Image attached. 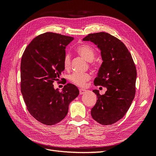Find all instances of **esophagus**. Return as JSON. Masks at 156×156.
Masks as SVG:
<instances>
[{"label":"esophagus","instance_id":"obj_1","mask_svg":"<svg viewBox=\"0 0 156 156\" xmlns=\"http://www.w3.org/2000/svg\"><path fill=\"white\" fill-rule=\"evenodd\" d=\"M86 91H87L86 90L83 89V88H80V89H79V94L81 95V94H83Z\"/></svg>","mask_w":156,"mask_h":156}]
</instances>
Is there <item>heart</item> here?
I'll list each match as a JSON object with an SVG mask.
<instances>
[{"label": "heart", "instance_id": "obj_1", "mask_svg": "<svg viewBox=\"0 0 156 156\" xmlns=\"http://www.w3.org/2000/svg\"><path fill=\"white\" fill-rule=\"evenodd\" d=\"M76 51L84 58H85L88 62H91L95 56V51L90 45L87 44H82L79 45ZM71 64V58L69 55L65 56L64 59V68L65 69H68ZM70 81L74 84L79 87H83L85 85L86 83L90 79V75L88 73H81L74 72L69 75V77Z\"/></svg>", "mask_w": 156, "mask_h": 156}]
</instances>
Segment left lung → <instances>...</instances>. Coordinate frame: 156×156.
<instances>
[{
	"instance_id": "left-lung-1",
	"label": "left lung",
	"mask_w": 156,
	"mask_h": 156,
	"mask_svg": "<svg viewBox=\"0 0 156 156\" xmlns=\"http://www.w3.org/2000/svg\"><path fill=\"white\" fill-rule=\"evenodd\" d=\"M83 40L93 42L100 50L103 62L94 83L107 88L103 95L93 90L98 100L91 109L92 117L102 125L112 124L124 117L135 98L133 60L124 43L107 32L90 34Z\"/></svg>"
}]
</instances>
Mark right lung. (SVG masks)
<instances>
[{
    "label": "right lung",
    "instance_id": "1",
    "mask_svg": "<svg viewBox=\"0 0 156 156\" xmlns=\"http://www.w3.org/2000/svg\"><path fill=\"white\" fill-rule=\"evenodd\" d=\"M73 37L53 32L36 37L27 46L21 62V90L30 114L41 123L52 126L62 120L70 102L79 91L68 83L62 91L55 89L64 70L66 48Z\"/></svg>",
    "mask_w": 156,
    "mask_h": 156
}]
</instances>
